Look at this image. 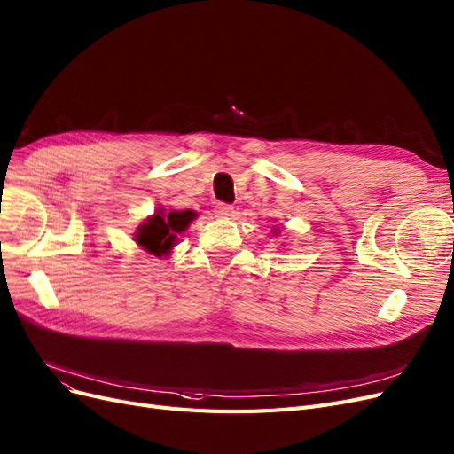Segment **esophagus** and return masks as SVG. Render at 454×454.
I'll return each mask as SVG.
<instances>
[{"instance_id":"34e87169","label":"esophagus","mask_w":454,"mask_h":454,"mask_svg":"<svg viewBox=\"0 0 454 454\" xmlns=\"http://www.w3.org/2000/svg\"><path fill=\"white\" fill-rule=\"evenodd\" d=\"M214 212H215L217 217H227V220L234 215V208L231 205H225V202H220V205L215 207Z\"/></svg>"}]
</instances>
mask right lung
Instances as JSON below:
<instances>
[{"mask_svg":"<svg viewBox=\"0 0 454 454\" xmlns=\"http://www.w3.org/2000/svg\"><path fill=\"white\" fill-rule=\"evenodd\" d=\"M193 215L192 210L168 212L167 215H163V212L153 214L148 222L138 227L135 240L152 255H165L175 246L176 234L187 227Z\"/></svg>","mask_w":454,"mask_h":454,"instance_id":"right-lung-1","label":"right lung"}]
</instances>
